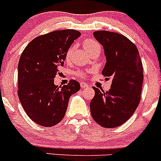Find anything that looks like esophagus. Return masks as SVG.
I'll use <instances>...</instances> for the list:
<instances>
[{
  "label": "esophagus",
  "instance_id": "esophagus-1",
  "mask_svg": "<svg viewBox=\"0 0 161 161\" xmlns=\"http://www.w3.org/2000/svg\"><path fill=\"white\" fill-rule=\"evenodd\" d=\"M89 86V85H88L87 83H85V82H80V87H81L82 89H85V88H88Z\"/></svg>",
  "mask_w": 161,
  "mask_h": 161
}]
</instances>
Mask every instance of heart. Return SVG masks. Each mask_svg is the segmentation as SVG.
<instances>
[{"instance_id":"1","label":"heart","mask_w":161,"mask_h":161,"mask_svg":"<svg viewBox=\"0 0 161 161\" xmlns=\"http://www.w3.org/2000/svg\"><path fill=\"white\" fill-rule=\"evenodd\" d=\"M83 44H84V47H85V49L89 53H90V52H92L93 50H94L96 47H99V45H98L97 42L91 40H85ZM73 50H74V47H70L69 49H68V51L67 52V54H66V58H65V59H66V61L70 60L71 57H72V52H73ZM78 74H80V76H82L80 73H78Z\"/></svg>"}]
</instances>
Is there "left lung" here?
<instances>
[{"label": "left lung", "mask_w": 161, "mask_h": 161, "mask_svg": "<svg viewBox=\"0 0 161 161\" xmlns=\"http://www.w3.org/2000/svg\"><path fill=\"white\" fill-rule=\"evenodd\" d=\"M93 36L103 47L106 59L102 74L110 76L112 83L106 93L93 87L91 114L102 126L114 128L128 120L139 106L143 80L142 61L136 45L124 35L99 31Z\"/></svg>", "instance_id": "8db88e82"}]
</instances>
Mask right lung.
I'll return each instance as SVG.
<instances>
[{"label":"right lung","instance_id":"1","mask_svg":"<svg viewBox=\"0 0 161 161\" xmlns=\"http://www.w3.org/2000/svg\"><path fill=\"white\" fill-rule=\"evenodd\" d=\"M80 33L55 31L33 39L18 62V97L25 113L37 124L52 126L64 119L69 98L80 85L72 80L55 85L54 78L64 65L66 54Z\"/></svg>","mask_w":161,"mask_h":161}]
</instances>
